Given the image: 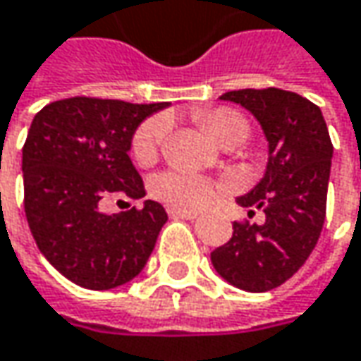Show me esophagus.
Returning <instances> with one entry per match:
<instances>
[{
    "label": "esophagus",
    "mask_w": 361,
    "mask_h": 361,
    "mask_svg": "<svg viewBox=\"0 0 361 361\" xmlns=\"http://www.w3.org/2000/svg\"><path fill=\"white\" fill-rule=\"evenodd\" d=\"M167 214H169L171 219H185V221L198 219V212H194V210H181V208H169Z\"/></svg>",
    "instance_id": "1"
}]
</instances>
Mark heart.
I'll return each mask as SVG.
<instances>
[{"mask_svg": "<svg viewBox=\"0 0 361 361\" xmlns=\"http://www.w3.org/2000/svg\"><path fill=\"white\" fill-rule=\"evenodd\" d=\"M202 126L210 137H214L221 145L241 142L249 135V122L243 114L216 108L202 116ZM165 120L159 116L149 118L137 128L133 137V157L138 165H149L157 159L161 140L165 137ZM155 192L165 202L178 208H202L214 198L216 185L208 178H202L188 171H165L155 180Z\"/></svg>", "mask_w": 361, "mask_h": 361, "instance_id": "1", "label": "heart"}]
</instances>
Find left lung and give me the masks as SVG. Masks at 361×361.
Wrapping results in <instances>:
<instances>
[{"mask_svg": "<svg viewBox=\"0 0 361 361\" xmlns=\"http://www.w3.org/2000/svg\"><path fill=\"white\" fill-rule=\"evenodd\" d=\"M221 99L241 104L257 118L269 157L262 181L237 198L249 216L264 210L265 221L233 223V237L210 259L228 284L267 292L305 265L321 237L333 145L321 108L294 92L237 90Z\"/></svg>", "mask_w": 361, "mask_h": 361, "instance_id": "8db88e82", "label": "left lung"}]
</instances>
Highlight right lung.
Listing matches in <instances>:
<instances>
[{
    "mask_svg": "<svg viewBox=\"0 0 361 361\" xmlns=\"http://www.w3.org/2000/svg\"><path fill=\"white\" fill-rule=\"evenodd\" d=\"M163 108L167 102L75 96L34 116L22 149L26 219L40 253L77 286L110 290L130 282L167 223L153 200L120 214L99 210L110 194L145 198L128 151L138 124Z\"/></svg>",
    "mask_w": 361,
    "mask_h": 361,
    "instance_id": "right-lung-1",
    "label": "right lung"
}]
</instances>
